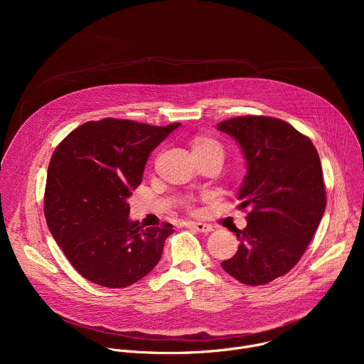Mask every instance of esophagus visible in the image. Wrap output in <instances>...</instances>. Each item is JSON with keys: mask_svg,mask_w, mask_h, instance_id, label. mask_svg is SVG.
<instances>
[{"mask_svg": "<svg viewBox=\"0 0 364 364\" xmlns=\"http://www.w3.org/2000/svg\"><path fill=\"white\" fill-rule=\"evenodd\" d=\"M187 228L194 229L196 232H200V233H209V232L213 230V228H212L210 225L201 223V222H188V223H187Z\"/></svg>", "mask_w": 364, "mask_h": 364, "instance_id": "obj_1", "label": "esophagus"}]
</instances>
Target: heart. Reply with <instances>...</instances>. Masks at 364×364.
Wrapping results in <instances>:
<instances>
[{"instance_id": "heart-1", "label": "heart", "mask_w": 364, "mask_h": 364, "mask_svg": "<svg viewBox=\"0 0 364 364\" xmlns=\"http://www.w3.org/2000/svg\"><path fill=\"white\" fill-rule=\"evenodd\" d=\"M205 152H218L223 155L222 145L210 136H197L193 142V154H205Z\"/></svg>"}]
</instances>
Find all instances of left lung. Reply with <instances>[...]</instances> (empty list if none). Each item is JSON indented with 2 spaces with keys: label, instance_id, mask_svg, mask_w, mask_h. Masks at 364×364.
<instances>
[{
  "label": "left lung",
  "instance_id": "8db88e82",
  "mask_svg": "<svg viewBox=\"0 0 364 364\" xmlns=\"http://www.w3.org/2000/svg\"><path fill=\"white\" fill-rule=\"evenodd\" d=\"M233 136L247 173L237 193L249 209L239 247L222 268L246 285H264L289 272L313 239L327 197L318 152L288 122L271 117H237L218 124Z\"/></svg>",
  "mask_w": 364,
  "mask_h": 364
}]
</instances>
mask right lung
<instances>
[{
    "label": "right lung",
    "instance_id": "add662e5",
    "mask_svg": "<svg viewBox=\"0 0 364 364\" xmlns=\"http://www.w3.org/2000/svg\"><path fill=\"white\" fill-rule=\"evenodd\" d=\"M181 124L90 121L55 149L47 170L44 216L72 267L87 281L125 288L159 264L173 225L129 220L128 198L141 184L151 151Z\"/></svg>",
    "mask_w": 364,
    "mask_h": 364
}]
</instances>
